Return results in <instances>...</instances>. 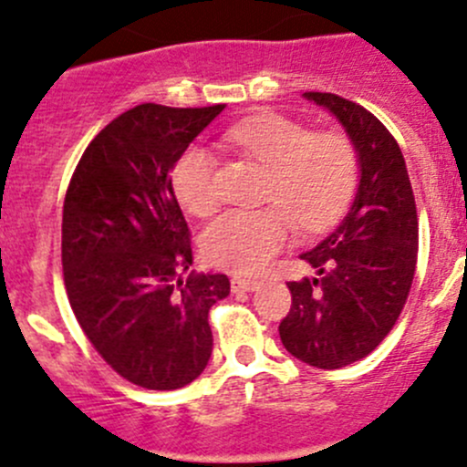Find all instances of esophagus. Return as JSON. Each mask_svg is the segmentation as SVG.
Wrapping results in <instances>:
<instances>
[{"label":"esophagus","instance_id":"obj_1","mask_svg":"<svg viewBox=\"0 0 467 467\" xmlns=\"http://www.w3.org/2000/svg\"><path fill=\"white\" fill-rule=\"evenodd\" d=\"M230 286H233L234 293H242V291L253 293L262 286V282H257V279H248V277H233Z\"/></svg>","mask_w":467,"mask_h":467}]
</instances>
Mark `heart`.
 <instances>
[{
  "instance_id": "1",
  "label": "heart",
  "mask_w": 467,
  "mask_h": 467,
  "mask_svg": "<svg viewBox=\"0 0 467 467\" xmlns=\"http://www.w3.org/2000/svg\"><path fill=\"white\" fill-rule=\"evenodd\" d=\"M234 147L268 170L259 210H230L205 228L201 248L208 262L234 273H259L299 228L320 233L349 208L358 185V150L340 131L313 134L286 116L264 114L225 134ZM179 203L194 217H208L219 203L217 159L192 145L171 170Z\"/></svg>"
}]
</instances>
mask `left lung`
I'll return each instance as SVG.
<instances>
[{
    "instance_id": "8db88e82",
    "label": "left lung",
    "mask_w": 467,
    "mask_h": 467,
    "mask_svg": "<svg viewBox=\"0 0 467 467\" xmlns=\"http://www.w3.org/2000/svg\"><path fill=\"white\" fill-rule=\"evenodd\" d=\"M304 98L345 127L360 181L340 225L302 254L317 275L288 282L293 304L279 337L297 360L340 369L369 356L399 320L416 271L419 217L405 159L387 127L336 93Z\"/></svg>"
}]
</instances>
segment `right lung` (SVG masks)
<instances>
[{"instance_id":"add662e5","label":"right lung","mask_w":467,"mask_h":467,"mask_svg":"<svg viewBox=\"0 0 467 467\" xmlns=\"http://www.w3.org/2000/svg\"><path fill=\"white\" fill-rule=\"evenodd\" d=\"M223 107L125 111L87 147L65 196L68 304L107 365L145 389H179L203 374L208 313L230 293L225 275L183 277L192 246L170 176Z\"/></svg>"}]
</instances>
